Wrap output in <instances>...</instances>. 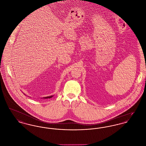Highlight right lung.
Returning <instances> with one entry per match:
<instances>
[{"label":"right lung","instance_id":"1","mask_svg":"<svg viewBox=\"0 0 146 146\" xmlns=\"http://www.w3.org/2000/svg\"><path fill=\"white\" fill-rule=\"evenodd\" d=\"M52 97V96H48V97H44V98H50Z\"/></svg>","mask_w":146,"mask_h":146}]
</instances>
